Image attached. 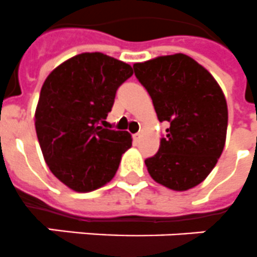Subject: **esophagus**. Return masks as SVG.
I'll return each mask as SVG.
<instances>
[{
  "instance_id": "1",
  "label": "esophagus",
  "mask_w": 257,
  "mask_h": 257,
  "mask_svg": "<svg viewBox=\"0 0 257 257\" xmlns=\"http://www.w3.org/2000/svg\"><path fill=\"white\" fill-rule=\"evenodd\" d=\"M140 140H141V133H135V135H133V141L137 144Z\"/></svg>"
}]
</instances>
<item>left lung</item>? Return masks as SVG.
Here are the masks:
<instances>
[{
  "mask_svg": "<svg viewBox=\"0 0 257 257\" xmlns=\"http://www.w3.org/2000/svg\"><path fill=\"white\" fill-rule=\"evenodd\" d=\"M152 97L160 121L169 124L160 149L145 160L156 182L176 191L197 186L210 174L224 148L226 97L208 72L185 54L133 64Z\"/></svg>",
  "mask_w": 257,
  "mask_h": 257,
  "instance_id": "left-lung-1",
  "label": "left lung"
}]
</instances>
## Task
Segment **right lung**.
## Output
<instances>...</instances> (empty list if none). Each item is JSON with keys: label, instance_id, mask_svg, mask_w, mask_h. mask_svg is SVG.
Here are the masks:
<instances>
[{"label": "right lung", "instance_id": "add662e5", "mask_svg": "<svg viewBox=\"0 0 257 257\" xmlns=\"http://www.w3.org/2000/svg\"><path fill=\"white\" fill-rule=\"evenodd\" d=\"M133 75L129 64L101 53L66 60L42 85L35 131L45 161L70 189L87 193L109 182L132 147L126 131L100 126L118 87Z\"/></svg>", "mask_w": 257, "mask_h": 257}]
</instances>
